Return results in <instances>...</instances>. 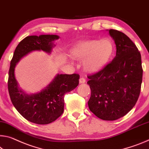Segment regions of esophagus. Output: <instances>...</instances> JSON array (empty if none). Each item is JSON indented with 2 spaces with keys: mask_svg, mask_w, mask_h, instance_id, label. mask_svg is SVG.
I'll return each mask as SVG.
<instances>
[{
  "mask_svg": "<svg viewBox=\"0 0 149 149\" xmlns=\"http://www.w3.org/2000/svg\"><path fill=\"white\" fill-rule=\"evenodd\" d=\"M79 84H84L85 82H86V79H85V78H84V77H81V78L79 79Z\"/></svg>",
  "mask_w": 149,
  "mask_h": 149,
  "instance_id": "obj_1",
  "label": "esophagus"
}]
</instances>
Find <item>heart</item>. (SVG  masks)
Returning a JSON list of instances; mask_svg holds the SVG:
<instances>
[{"instance_id": "heart-1", "label": "heart", "mask_w": 149, "mask_h": 149, "mask_svg": "<svg viewBox=\"0 0 149 149\" xmlns=\"http://www.w3.org/2000/svg\"><path fill=\"white\" fill-rule=\"evenodd\" d=\"M115 52L111 40H90L75 45L70 51V56L75 60H84V69L88 72H96L110 62Z\"/></svg>"}]
</instances>
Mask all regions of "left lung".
Here are the masks:
<instances>
[{
	"label": "left lung",
	"mask_w": 149,
	"mask_h": 149,
	"mask_svg": "<svg viewBox=\"0 0 149 149\" xmlns=\"http://www.w3.org/2000/svg\"><path fill=\"white\" fill-rule=\"evenodd\" d=\"M116 45V56L100 72L88 75L91 89L88 106L101 119L114 121L135 105L143 79L141 56L129 38L116 30H109Z\"/></svg>",
	"instance_id": "8db88e82"
}]
</instances>
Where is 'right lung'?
<instances>
[{
  "label": "right lung",
  "mask_w": 149,
  "mask_h": 149,
  "mask_svg": "<svg viewBox=\"0 0 149 149\" xmlns=\"http://www.w3.org/2000/svg\"><path fill=\"white\" fill-rule=\"evenodd\" d=\"M58 38L57 35L50 34L26 37L16 48L10 62L8 89L12 103L23 117L36 124H49L62 115L65 93L78 86L79 75L58 74L40 92L28 95L18 87L15 69L20 59L32 51L42 50L50 54L55 46L53 42Z\"/></svg>",
  "instance_id": "obj_1"
}]
</instances>
